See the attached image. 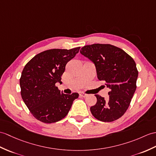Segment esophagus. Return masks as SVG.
Segmentation results:
<instances>
[{"label":"esophagus","instance_id":"34e87169","mask_svg":"<svg viewBox=\"0 0 156 156\" xmlns=\"http://www.w3.org/2000/svg\"><path fill=\"white\" fill-rule=\"evenodd\" d=\"M80 96L85 98V97L88 96V94H86V93H84V92H80Z\"/></svg>","mask_w":156,"mask_h":156}]
</instances>
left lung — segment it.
<instances>
[{
	"label": "left lung",
	"mask_w": 156,
	"mask_h": 156,
	"mask_svg": "<svg viewBox=\"0 0 156 156\" xmlns=\"http://www.w3.org/2000/svg\"><path fill=\"white\" fill-rule=\"evenodd\" d=\"M80 53L95 64L99 80L110 89L109 99L96 94L97 102L90 107L94 117L110 122L124 114L136 89L138 71L135 61L122 49L109 44H93L82 47Z\"/></svg>",
	"instance_id": "obj_1"
}]
</instances>
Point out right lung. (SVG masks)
Here are the masks:
<instances>
[{"label":"right lung","mask_w":156,"mask_h":156,"mask_svg":"<svg viewBox=\"0 0 156 156\" xmlns=\"http://www.w3.org/2000/svg\"><path fill=\"white\" fill-rule=\"evenodd\" d=\"M80 48L47 50L37 54L25 65L20 78V94L38 120L46 124L61 120L78 98L76 92L64 94L56 83H62L61 76L66 64L78 53Z\"/></svg>","instance_id":"right-lung-1"}]
</instances>
